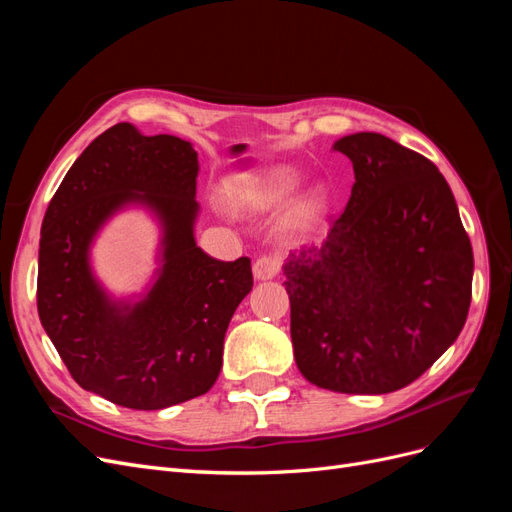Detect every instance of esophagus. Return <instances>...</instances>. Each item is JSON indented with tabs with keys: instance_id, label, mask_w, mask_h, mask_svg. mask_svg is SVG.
Segmentation results:
<instances>
[{
	"instance_id": "1",
	"label": "esophagus",
	"mask_w": 512,
	"mask_h": 512,
	"mask_svg": "<svg viewBox=\"0 0 512 512\" xmlns=\"http://www.w3.org/2000/svg\"><path fill=\"white\" fill-rule=\"evenodd\" d=\"M280 273V260L275 256H260L254 262V277L256 280H273V277Z\"/></svg>"
}]
</instances>
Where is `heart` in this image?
<instances>
[{
    "instance_id": "b5f03b06",
    "label": "heart",
    "mask_w": 512,
    "mask_h": 512,
    "mask_svg": "<svg viewBox=\"0 0 512 512\" xmlns=\"http://www.w3.org/2000/svg\"><path fill=\"white\" fill-rule=\"evenodd\" d=\"M301 175L288 164H273L265 168L245 170L232 175L224 185L226 203L235 211L267 213L280 209L297 192ZM324 209L322 192L314 190L297 198L286 213V228L292 235H305L312 230Z\"/></svg>"
}]
</instances>
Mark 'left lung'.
Listing matches in <instances>:
<instances>
[{"instance_id": "left-lung-1", "label": "left lung", "mask_w": 512, "mask_h": 512, "mask_svg": "<svg viewBox=\"0 0 512 512\" xmlns=\"http://www.w3.org/2000/svg\"><path fill=\"white\" fill-rule=\"evenodd\" d=\"M335 151L354 168L344 213L320 247L284 262L294 361L307 382L350 395L404 389L459 337L474 256L436 164L389 136Z\"/></svg>"}]
</instances>
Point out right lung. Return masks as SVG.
Wrapping results in <instances>:
<instances>
[{"label": "right lung", "mask_w": 512, "mask_h": 512, "mask_svg": "<svg viewBox=\"0 0 512 512\" xmlns=\"http://www.w3.org/2000/svg\"><path fill=\"white\" fill-rule=\"evenodd\" d=\"M198 168L192 143L117 123L72 164L44 213L42 327L72 378L123 408L205 395L220 376L228 322L254 286L250 258L222 262L196 245ZM130 206L161 226L159 269L143 295L117 300L90 267V245Z\"/></svg>", "instance_id": "obj_1"}]
</instances>
